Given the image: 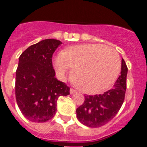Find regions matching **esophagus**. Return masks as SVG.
I'll return each instance as SVG.
<instances>
[{
    "label": "esophagus",
    "instance_id": "obj_1",
    "mask_svg": "<svg viewBox=\"0 0 147 147\" xmlns=\"http://www.w3.org/2000/svg\"><path fill=\"white\" fill-rule=\"evenodd\" d=\"M75 93H76V90L73 89V88H71L70 89V94H75Z\"/></svg>",
    "mask_w": 147,
    "mask_h": 147
}]
</instances>
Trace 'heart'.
I'll use <instances>...</instances> for the list:
<instances>
[{"mask_svg": "<svg viewBox=\"0 0 147 147\" xmlns=\"http://www.w3.org/2000/svg\"><path fill=\"white\" fill-rule=\"evenodd\" d=\"M56 73L64 78L72 69L71 82L85 94H94L111 88L121 71V59L116 51L102 44L67 47L53 59Z\"/></svg>", "mask_w": 147, "mask_h": 147, "instance_id": "b5f03b06", "label": "heart"}]
</instances>
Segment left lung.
<instances>
[{
    "label": "left lung",
    "mask_w": 147,
    "mask_h": 147,
    "mask_svg": "<svg viewBox=\"0 0 147 147\" xmlns=\"http://www.w3.org/2000/svg\"><path fill=\"white\" fill-rule=\"evenodd\" d=\"M127 70L125 61L122 59L121 76L113 88L102 94H85L84 103L76 109L81 123L89 127H100L116 116L124 100Z\"/></svg>",
    "instance_id": "1"
}]
</instances>
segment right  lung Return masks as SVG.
<instances>
[{
    "label": "right lung",
    "mask_w": 147,
    "mask_h": 147,
    "mask_svg": "<svg viewBox=\"0 0 147 147\" xmlns=\"http://www.w3.org/2000/svg\"><path fill=\"white\" fill-rule=\"evenodd\" d=\"M47 39L28 47L19 58L15 94L20 111L32 122L49 121L56 112L59 97L69 94L70 88L55 78L52 57L62 44Z\"/></svg>",
    "instance_id": "right-lung-1"
}]
</instances>
